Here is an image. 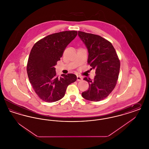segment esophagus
<instances>
[{
	"instance_id": "obj_1",
	"label": "esophagus",
	"mask_w": 149,
	"mask_h": 149,
	"mask_svg": "<svg viewBox=\"0 0 149 149\" xmlns=\"http://www.w3.org/2000/svg\"><path fill=\"white\" fill-rule=\"evenodd\" d=\"M83 80V78H82L81 77L79 76V75L77 76V81H81V80Z\"/></svg>"
}]
</instances>
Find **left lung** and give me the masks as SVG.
<instances>
[{
    "label": "left lung",
    "instance_id": "left-lung-1",
    "mask_svg": "<svg viewBox=\"0 0 149 149\" xmlns=\"http://www.w3.org/2000/svg\"><path fill=\"white\" fill-rule=\"evenodd\" d=\"M78 36L88 49V63L91 69H95L96 74L94 80L84 78L89 86L82 93V97L90 101L102 100L116 85L120 69V60L112 43L101 36L81 31H78Z\"/></svg>",
    "mask_w": 149,
    "mask_h": 149
}]
</instances>
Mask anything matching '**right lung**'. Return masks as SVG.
I'll use <instances>...</instances> for the list:
<instances>
[{"label": "right lung", "instance_id": "add662e5", "mask_svg": "<svg viewBox=\"0 0 149 149\" xmlns=\"http://www.w3.org/2000/svg\"><path fill=\"white\" fill-rule=\"evenodd\" d=\"M77 34V31H70L50 35L36 43L31 51L27 66L29 80L37 95L45 102L63 98L68 86L77 80L73 74L58 78L55 66Z\"/></svg>", "mask_w": 149, "mask_h": 149}]
</instances>
